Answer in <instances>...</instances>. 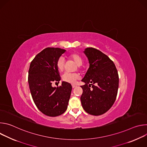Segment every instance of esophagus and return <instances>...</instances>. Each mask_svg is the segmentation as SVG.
I'll use <instances>...</instances> for the list:
<instances>
[{
	"label": "esophagus",
	"mask_w": 147,
	"mask_h": 147,
	"mask_svg": "<svg viewBox=\"0 0 147 147\" xmlns=\"http://www.w3.org/2000/svg\"><path fill=\"white\" fill-rule=\"evenodd\" d=\"M76 87V85H74V84H72V87H73V88H75Z\"/></svg>",
	"instance_id": "1"
}]
</instances>
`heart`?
I'll list each match as a JSON object with an SVG mask.
<instances>
[{
    "label": "heart",
    "instance_id": "b5f03b06",
    "mask_svg": "<svg viewBox=\"0 0 147 147\" xmlns=\"http://www.w3.org/2000/svg\"><path fill=\"white\" fill-rule=\"evenodd\" d=\"M68 57L73 60L76 63L77 65L78 69H81L82 63V57L77 53L73 52L71 53L68 55ZM65 66V61L63 57L60 56L56 61V67L57 70L61 72L64 70ZM80 78V75L78 73H65L61 76V79L63 81L74 84L77 80Z\"/></svg>",
    "mask_w": 147,
    "mask_h": 147
}]
</instances>
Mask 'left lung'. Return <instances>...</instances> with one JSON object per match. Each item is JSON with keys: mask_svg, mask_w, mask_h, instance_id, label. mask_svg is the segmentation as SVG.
<instances>
[{"mask_svg": "<svg viewBox=\"0 0 147 147\" xmlns=\"http://www.w3.org/2000/svg\"><path fill=\"white\" fill-rule=\"evenodd\" d=\"M90 67L81 80L80 99L83 109L88 113L98 116L107 112L113 105L119 88V75L113 61L100 51L87 48L84 52Z\"/></svg>", "mask_w": 147, "mask_h": 147, "instance_id": "obj_1", "label": "left lung"}]
</instances>
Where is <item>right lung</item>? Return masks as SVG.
<instances>
[{"mask_svg":"<svg viewBox=\"0 0 147 147\" xmlns=\"http://www.w3.org/2000/svg\"><path fill=\"white\" fill-rule=\"evenodd\" d=\"M65 51L47 48L36 55L30 66L28 81L32 99L38 109L48 116H59L67 108L71 85L63 81L60 86H52L53 81L60 80L56 61Z\"/></svg>","mask_w":147,"mask_h":147,"instance_id":"obj_1","label":"right lung"}]
</instances>
